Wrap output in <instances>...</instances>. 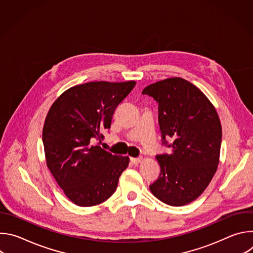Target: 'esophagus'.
<instances>
[{"label": "esophagus", "instance_id": "1", "mask_svg": "<svg viewBox=\"0 0 253 253\" xmlns=\"http://www.w3.org/2000/svg\"><path fill=\"white\" fill-rule=\"evenodd\" d=\"M130 160H131V162H132V163H134V164H138V163H140V162L143 160V158H142V157H137V158H131Z\"/></svg>", "mask_w": 253, "mask_h": 253}]
</instances>
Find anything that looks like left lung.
<instances>
[{
    "label": "left lung",
    "instance_id": "1",
    "mask_svg": "<svg viewBox=\"0 0 253 253\" xmlns=\"http://www.w3.org/2000/svg\"><path fill=\"white\" fill-rule=\"evenodd\" d=\"M143 95L158 104L162 145L170 153L156 156L158 179L149 188L162 202L182 206L199 197L219 162L222 130L207 97L182 78H169L144 88ZM171 137L169 143L166 138Z\"/></svg>",
    "mask_w": 253,
    "mask_h": 253
}]
</instances>
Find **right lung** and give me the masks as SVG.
Segmentation results:
<instances>
[{"mask_svg":"<svg viewBox=\"0 0 253 253\" xmlns=\"http://www.w3.org/2000/svg\"><path fill=\"white\" fill-rule=\"evenodd\" d=\"M135 84L85 83L65 91L50 108L43 128L47 166L66 196L79 206L107 200L128 167V157L93 143L104 139L115 109Z\"/></svg>","mask_w":253,"mask_h":253,"instance_id":"right-lung-1","label":"right lung"}]
</instances>
